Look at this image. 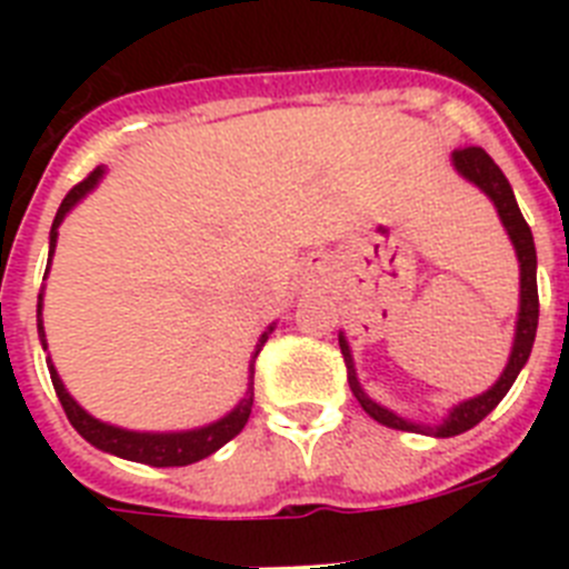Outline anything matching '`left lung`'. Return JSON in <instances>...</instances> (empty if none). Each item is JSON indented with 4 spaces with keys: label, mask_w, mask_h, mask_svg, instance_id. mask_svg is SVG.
<instances>
[{
    "label": "left lung",
    "mask_w": 569,
    "mask_h": 569,
    "mask_svg": "<svg viewBox=\"0 0 569 569\" xmlns=\"http://www.w3.org/2000/svg\"><path fill=\"white\" fill-rule=\"evenodd\" d=\"M453 164L465 179H470L472 184H479L487 196L492 199L496 210H499L501 222H505L507 233H510L512 244H516V253H519L521 261V310H519V325H516V341H512V353L510 361H507L505 373L496 385L487 390V393L476 396L470 401H461L459 407H453V413L447 416V421L441 427H421L413 425V421L399 419L396 413L379 407L376 401H370L365 396V390L359 387V379H356L353 370V359H350V347H347L345 336H339V347L341 356H345L347 365V381H350V390L359 399L361 410H365L370 419H376L379 425L393 427V430H407V433H430L439 436V439H450V436H459L470 427L479 425L487 413H490L492 407L499 405L501 399L507 396V390L512 387L516 376L521 373V367L527 365L532 350V341H536V328H539V284H536V244H532V233L530 224L525 222V216H521L519 202H516V196H512L510 182H507V176L501 173V168L490 159L485 148L479 144H470V148H459L453 150Z\"/></svg>",
    "instance_id": "obj_1"
}]
</instances>
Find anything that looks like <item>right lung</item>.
Segmentation results:
<instances>
[{"label":"right lung","mask_w":569,"mask_h":569,"mask_svg":"<svg viewBox=\"0 0 569 569\" xmlns=\"http://www.w3.org/2000/svg\"><path fill=\"white\" fill-rule=\"evenodd\" d=\"M99 176H102V170L97 168L93 173L84 176L82 182L73 184V188L68 190V196L62 199L57 219H53V228H50V256H53V248H57V228L62 224L64 213H68V210L73 208V204H77L79 199H82V196L99 182ZM48 264H50V259H48ZM44 273H48V270H44ZM270 330L273 328H268L264 333H261L259 345H256L253 359H250L248 396H244L233 413L224 416L222 421L202 427V430H190V433H133V430H119V427L102 425V421H97L93 416L84 413L82 407L70 399L68 390H64V385L59 381L57 370H53V365H48L50 381H53V390H57L59 401H62L64 416H68L70 425L77 427V433L82 436L84 441H90V445L99 447V450H104V453L119 456V459L142 461V465H150V467H184V465H193V461L208 459L210 453H216L219 447L228 445L230 439H236V436L244 430V425H248V419H250V410H253L256 356L261 353V347H264V341H268ZM39 336H42V345H44L42 293H39Z\"/></svg>","instance_id":"add662e5"}]
</instances>
